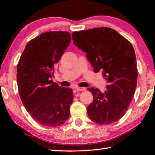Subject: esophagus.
<instances>
[{
    "instance_id": "34e87169",
    "label": "esophagus",
    "mask_w": 155,
    "mask_h": 155,
    "mask_svg": "<svg viewBox=\"0 0 155 155\" xmlns=\"http://www.w3.org/2000/svg\"><path fill=\"white\" fill-rule=\"evenodd\" d=\"M76 90H77V91H84V90H85V87H78L76 88Z\"/></svg>"
}]
</instances>
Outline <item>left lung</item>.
<instances>
[{
	"label": "left lung",
	"instance_id": "8db88e82",
	"mask_svg": "<svg viewBox=\"0 0 155 155\" xmlns=\"http://www.w3.org/2000/svg\"><path fill=\"white\" fill-rule=\"evenodd\" d=\"M74 43L87 53L94 72H102L107 91L87 90L93 101L87 107L90 120L101 125L111 124L124 116L134 94L138 70L133 46L114 29L97 28L74 31Z\"/></svg>",
	"mask_w": 155,
	"mask_h": 155
}]
</instances>
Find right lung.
<instances>
[{"label": "right lung", "instance_id": "add662e5", "mask_svg": "<svg viewBox=\"0 0 155 155\" xmlns=\"http://www.w3.org/2000/svg\"><path fill=\"white\" fill-rule=\"evenodd\" d=\"M70 42L67 31H47L29 41L18 61L16 79L21 99L42 126H59L70 117L72 90L58 86L51 78Z\"/></svg>", "mask_w": 155, "mask_h": 155}]
</instances>
